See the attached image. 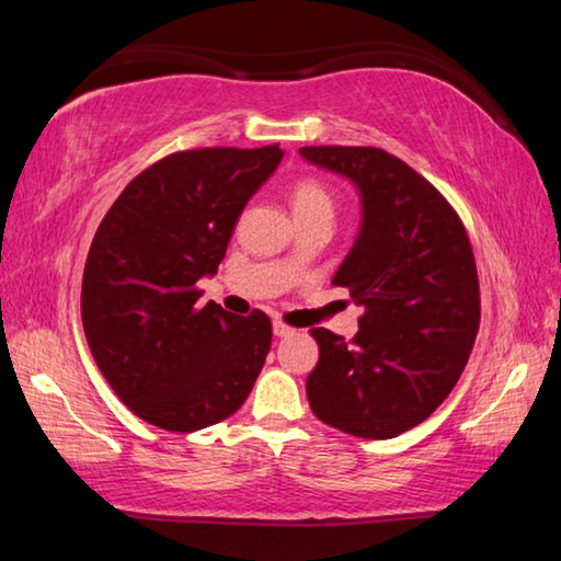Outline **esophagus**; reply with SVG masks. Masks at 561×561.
Here are the masks:
<instances>
[{"instance_id": "esophagus-1", "label": "esophagus", "mask_w": 561, "mask_h": 561, "mask_svg": "<svg viewBox=\"0 0 561 561\" xmlns=\"http://www.w3.org/2000/svg\"><path fill=\"white\" fill-rule=\"evenodd\" d=\"M272 331H274V336H291L294 334V329L291 327H287V324H282V321H274L272 324Z\"/></svg>"}]
</instances>
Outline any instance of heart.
I'll use <instances>...</instances> for the list:
<instances>
[{
	"instance_id": "obj_1",
	"label": "heart",
	"mask_w": 561,
	"mask_h": 561,
	"mask_svg": "<svg viewBox=\"0 0 561 561\" xmlns=\"http://www.w3.org/2000/svg\"><path fill=\"white\" fill-rule=\"evenodd\" d=\"M291 207L297 217L309 215H331L334 217V195L327 185L314 178H301L291 187Z\"/></svg>"
}]
</instances>
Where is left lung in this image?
<instances>
[{"mask_svg": "<svg viewBox=\"0 0 561 561\" xmlns=\"http://www.w3.org/2000/svg\"><path fill=\"white\" fill-rule=\"evenodd\" d=\"M299 156L360 197L358 234L331 284L366 309L351 341L311 329L309 405L356 438H396L448 398L470 358L480 287L468 232L428 180L381 148L307 146Z\"/></svg>", "mask_w": 561, "mask_h": 561, "instance_id": "obj_1", "label": "left lung"}]
</instances>
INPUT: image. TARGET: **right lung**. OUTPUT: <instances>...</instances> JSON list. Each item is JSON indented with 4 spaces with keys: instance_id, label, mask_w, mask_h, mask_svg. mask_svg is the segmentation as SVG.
<instances>
[{
    "instance_id": "right-lung-1",
    "label": "right lung",
    "mask_w": 561,
    "mask_h": 561,
    "mask_svg": "<svg viewBox=\"0 0 561 561\" xmlns=\"http://www.w3.org/2000/svg\"><path fill=\"white\" fill-rule=\"evenodd\" d=\"M279 146L173 153L133 178L93 237L81 321L103 378L133 413L193 433L230 417L272 346L260 309L201 304L250 197L282 163Z\"/></svg>"
}]
</instances>
